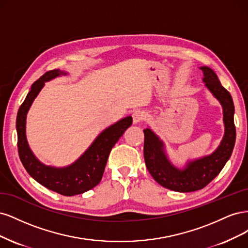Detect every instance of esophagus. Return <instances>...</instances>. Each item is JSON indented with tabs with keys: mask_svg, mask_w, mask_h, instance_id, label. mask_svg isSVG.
<instances>
[{
	"mask_svg": "<svg viewBox=\"0 0 248 248\" xmlns=\"http://www.w3.org/2000/svg\"><path fill=\"white\" fill-rule=\"evenodd\" d=\"M132 116H133V123L134 124H139V123L144 121L146 115L142 110H135Z\"/></svg>",
	"mask_w": 248,
	"mask_h": 248,
	"instance_id": "obj_1",
	"label": "esophagus"
}]
</instances>
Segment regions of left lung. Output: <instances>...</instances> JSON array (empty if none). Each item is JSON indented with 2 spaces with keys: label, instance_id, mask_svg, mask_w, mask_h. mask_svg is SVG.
<instances>
[{
  "label": "left lung",
  "instance_id": "left-lung-1",
  "mask_svg": "<svg viewBox=\"0 0 248 248\" xmlns=\"http://www.w3.org/2000/svg\"><path fill=\"white\" fill-rule=\"evenodd\" d=\"M200 70L203 72L202 80L207 90L222 107L225 134L217 148L208 155L189 159L182 168H178L170 161L164 141L150 127L143 130L144 159L151 176L158 185L179 193L201 189L217 177L231 157L236 140L233 99L211 68L203 66Z\"/></svg>",
  "mask_w": 248,
  "mask_h": 248
}]
</instances>
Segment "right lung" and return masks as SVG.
Wrapping results in <instances>:
<instances>
[{
	"instance_id": "right-lung-1",
	"label": "right lung",
	"mask_w": 248,
	"mask_h": 248,
	"mask_svg": "<svg viewBox=\"0 0 248 248\" xmlns=\"http://www.w3.org/2000/svg\"><path fill=\"white\" fill-rule=\"evenodd\" d=\"M68 73L61 70H52L40 77L31 85L26 100L18 109L16 117L17 147L20 161L27 172L40 185L62 196L83 194L99 185L107 164L109 154L115 143L122 137L133 118L126 116L111 124L101 132L97 138L74 163L66 167L47 166L40 162L30 148L27 139V115L29 110L44 87L45 82L66 76Z\"/></svg>"
}]
</instances>
